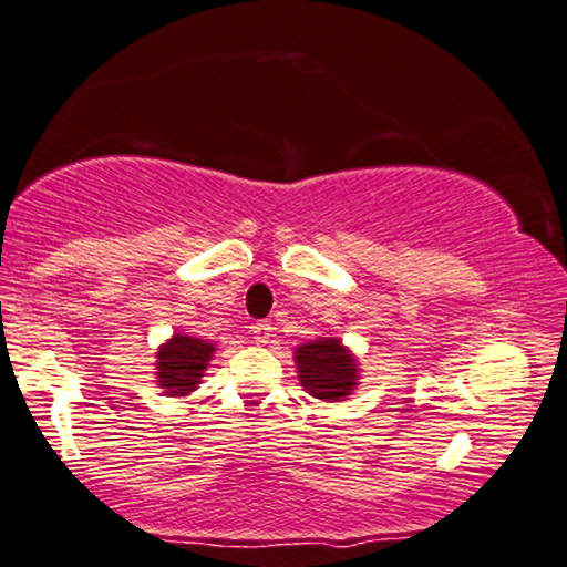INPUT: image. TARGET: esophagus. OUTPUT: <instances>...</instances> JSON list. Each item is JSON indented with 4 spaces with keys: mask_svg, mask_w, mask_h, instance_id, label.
I'll use <instances>...</instances> for the list:
<instances>
[{
    "mask_svg": "<svg viewBox=\"0 0 567 567\" xmlns=\"http://www.w3.org/2000/svg\"><path fill=\"white\" fill-rule=\"evenodd\" d=\"M269 337H272V323L269 321H259L251 326V339L257 341V344H267Z\"/></svg>",
    "mask_w": 567,
    "mask_h": 567,
    "instance_id": "1",
    "label": "esophagus"
}]
</instances>
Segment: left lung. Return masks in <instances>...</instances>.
I'll use <instances>...</instances> for the list:
<instances>
[{"label": "left lung", "instance_id": "1", "mask_svg": "<svg viewBox=\"0 0 567 567\" xmlns=\"http://www.w3.org/2000/svg\"><path fill=\"white\" fill-rule=\"evenodd\" d=\"M300 385L318 401H341L352 395L360 380L357 360L337 337H321L295 349Z\"/></svg>", "mask_w": 567, "mask_h": 567}]
</instances>
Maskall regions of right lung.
Masks as SVG:
<instances>
[{
    "label": "right lung",
    "mask_w": 567,
    "mask_h": 567,
    "mask_svg": "<svg viewBox=\"0 0 567 567\" xmlns=\"http://www.w3.org/2000/svg\"><path fill=\"white\" fill-rule=\"evenodd\" d=\"M213 352L215 347L207 344L205 339L174 333L156 352V382L164 388L166 395H189L200 385V378L207 370V362L213 360Z\"/></svg>",
    "instance_id": "right-lung-1"
}]
</instances>
